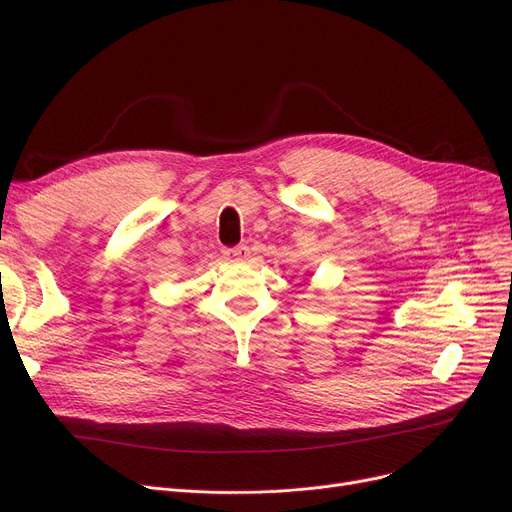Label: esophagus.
Returning a JSON list of instances; mask_svg holds the SVG:
<instances>
[{
  "mask_svg": "<svg viewBox=\"0 0 512 512\" xmlns=\"http://www.w3.org/2000/svg\"><path fill=\"white\" fill-rule=\"evenodd\" d=\"M249 257H251V251L245 245L224 251V259H228L230 263H245Z\"/></svg>",
  "mask_w": 512,
  "mask_h": 512,
  "instance_id": "1",
  "label": "esophagus"
}]
</instances>
